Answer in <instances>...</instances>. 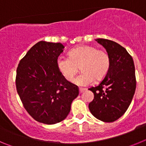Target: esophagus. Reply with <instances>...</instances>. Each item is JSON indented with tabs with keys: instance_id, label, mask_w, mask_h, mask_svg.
Wrapping results in <instances>:
<instances>
[{
	"instance_id": "obj_1",
	"label": "esophagus",
	"mask_w": 146,
	"mask_h": 146,
	"mask_svg": "<svg viewBox=\"0 0 146 146\" xmlns=\"http://www.w3.org/2000/svg\"><path fill=\"white\" fill-rule=\"evenodd\" d=\"M86 88H79L80 94H82V93H83L85 91H86Z\"/></svg>"
}]
</instances>
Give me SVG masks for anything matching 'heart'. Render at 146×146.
Returning <instances> with one entry per match:
<instances>
[{
    "mask_svg": "<svg viewBox=\"0 0 146 146\" xmlns=\"http://www.w3.org/2000/svg\"><path fill=\"white\" fill-rule=\"evenodd\" d=\"M110 66V58L104 50L94 46H80L69 52V58L60 56L57 59V68L62 77L68 82L73 80L80 67L82 73L74 80L80 86L91 85L94 80L103 79Z\"/></svg>",
    "mask_w": 146,
    "mask_h": 146,
    "instance_id": "heart-1",
    "label": "heart"
}]
</instances>
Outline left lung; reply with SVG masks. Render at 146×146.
<instances>
[{"instance_id":"1","label":"left lung","mask_w":146,"mask_h":146,"mask_svg":"<svg viewBox=\"0 0 146 146\" xmlns=\"http://www.w3.org/2000/svg\"><path fill=\"white\" fill-rule=\"evenodd\" d=\"M96 42L105 48L110 58L108 74L99 86L89 88L94 99L88 105L91 114L104 122H113L127 110L136 89L134 60L126 49L104 38Z\"/></svg>"}]
</instances>
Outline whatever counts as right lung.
<instances>
[{"label":"right lung","mask_w":146,"mask_h":146,"mask_svg":"<svg viewBox=\"0 0 146 146\" xmlns=\"http://www.w3.org/2000/svg\"><path fill=\"white\" fill-rule=\"evenodd\" d=\"M64 49L61 43L38 42L17 69L18 94L28 113L40 123L51 125L65 119L79 94L78 87L66 80L57 68Z\"/></svg>","instance_id":"obj_1"}]
</instances>
